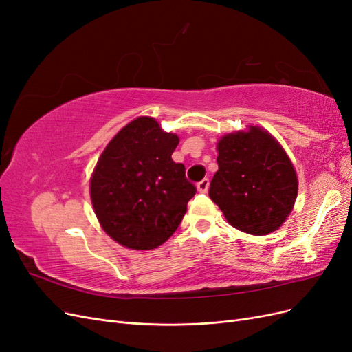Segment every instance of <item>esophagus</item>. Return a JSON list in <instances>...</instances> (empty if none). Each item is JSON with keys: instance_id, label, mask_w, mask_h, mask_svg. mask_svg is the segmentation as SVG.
<instances>
[{"instance_id": "34e87169", "label": "esophagus", "mask_w": 352, "mask_h": 352, "mask_svg": "<svg viewBox=\"0 0 352 352\" xmlns=\"http://www.w3.org/2000/svg\"><path fill=\"white\" fill-rule=\"evenodd\" d=\"M208 186H210V180L208 179H202L201 182H198L197 188H198V192L201 194H206L208 190Z\"/></svg>"}]
</instances>
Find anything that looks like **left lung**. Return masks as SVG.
<instances>
[{
	"instance_id": "left-lung-1",
	"label": "left lung",
	"mask_w": 352,
	"mask_h": 352,
	"mask_svg": "<svg viewBox=\"0 0 352 352\" xmlns=\"http://www.w3.org/2000/svg\"><path fill=\"white\" fill-rule=\"evenodd\" d=\"M216 172L208 195L229 225L261 236L278 230L289 216L298 179L280 144L258 126L228 133L217 144Z\"/></svg>"
}]
</instances>
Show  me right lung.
Masks as SVG:
<instances>
[{"label":"right lung","instance_id":"add662e5","mask_svg":"<svg viewBox=\"0 0 352 352\" xmlns=\"http://www.w3.org/2000/svg\"><path fill=\"white\" fill-rule=\"evenodd\" d=\"M179 144L153 117H138L102 151L91 177V201L102 229L131 250H154L182 221L197 188L172 154Z\"/></svg>","mask_w":352,"mask_h":352}]
</instances>
